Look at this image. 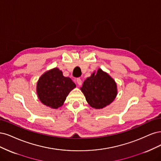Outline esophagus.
I'll list each match as a JSON object with an SVG mask.
<instances>
[{"label":"esophagus","instance_id":"esophagus-1","mask_svg":"<svg viewBox=\"0 0 161 161\" xmlns=\"http://www.w3.org/2000/svg\"><path fill=\"white\" fill-rule=\"evenodd\" d=\"M76 81L77 83V84H78L79 86L81 85V80L80 78V77H78V78L76 79Z\"/></svg>","mask_w":161,"mask_h":161}]
</instances>
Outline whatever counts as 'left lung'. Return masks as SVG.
<instances>
[{
	"instance_id": "1",
	"label": "left lung",
	"mask_w": 161,
	"mask_h": 161,
	"mask_svg": "<svg viewBox=\"0 0 161 161\" xmlns=\"http://www.w3.org/2000/svg\"><path fill=\"white\" fill-rule=\"evenodd\" d=\"M81 90L90 106L96 109H102L109 105L117 95L114 80L101 69L87 77Z\"/></svg>"
}]
</instances>
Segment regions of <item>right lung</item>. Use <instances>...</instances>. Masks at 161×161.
<instances>
[{"mask_svg":"<svg viewBox=\"0 0 161 161\" xmlns=\"http://www.w3.org/2000/svg\"><path fill=\"white\" fill-rule=\"evenodd\" d=\"M74 87L75 84L69 77H64L61 71L54 68L41 75L37 82V92L43 104L57 109L63 105Z\"/></svg>","mask_w":161,"mask_h":161,"instance_id":"right-lung-1","label":"right lung"}]
</instances>
